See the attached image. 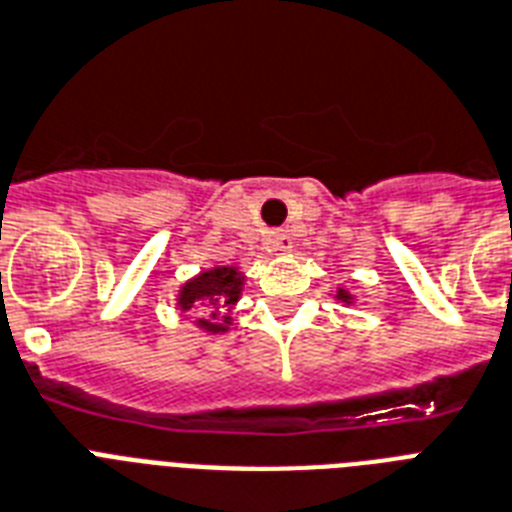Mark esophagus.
I'll use <instances>...</instances> for the list:
<instances>
[{
  "instance_id": "34e87169",
  "label": "esophagus",
  "mask_w": 512,
  "mask_h": 512,
  "mask_svg": "<svg viewBox=\"0 0 512 512\" xmlns=\"http://www.w3.org/2000/svg\"><path fill=\"white\" fill-rule=\"evenodd\" d=\"M268 244H271L273 252H287V249H292V239H289L287 231H271Z\"/></svg>"
}]
</instances>
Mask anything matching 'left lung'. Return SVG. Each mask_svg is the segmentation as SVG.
I'll return each mask as SVG.
<instances>
[{
    "label": "left lung",
    "mask_w": 512,
    "mask_h": 512,
    "mask_svg": "<svg viewBox=\"0 0 512 512\" xmlns=\"http://www.w3.org/2000/svg\"><path fill=\"white\" fill-rule=\"evenodd\" d=\"M337 300H342V303H350V295L345 292V289H340V292H337Z\"/></svg>",
    "instance_id": "1"
}]
</instances>
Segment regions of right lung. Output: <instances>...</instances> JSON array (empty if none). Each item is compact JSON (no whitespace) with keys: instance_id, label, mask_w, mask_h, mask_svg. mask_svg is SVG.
Returning <instances> with one entry per match:
<instances>
[{"instance_id":"1","label":"right lung","mask_w":512,"mask_h":512,"mask_svg":"<svg viewBox=\"0 0 512 512\" xmlns=\"http://www.w3.org/2000/svg\"><path fill=\"white\" fill-rule=\"evenodd\" d=\"M241 273L236 268H215V271H207L191 279L180 292V308L183 311H191V308H199V305H223V308H231L241 295ZM215 316V313H212ZM201 327H207L209 332H223V324H212L207 319H199Z\"/></svg>"}]
</instances>
